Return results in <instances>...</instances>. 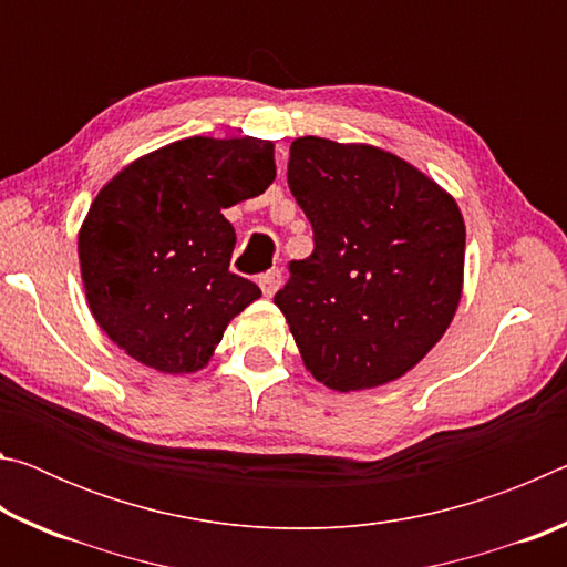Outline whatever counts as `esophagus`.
<instances>
[{
	"instance_id": "esophagus-1",
	"label": "esophagus",
	"mask_w": 567,
	"mask_h": 567,
	"mask_svg": "<svg viewBox=\"0 0 567 567\" xmlns=\"http://www.w3.org/2000/svg\"><path fill=\"white\" fill-rule=\"evenodd\" d=\"M282 285V272L280 270H270L260 275V287H262V295L265 297H272L277 290H280Z\"/></svg>"
}]
</instances>
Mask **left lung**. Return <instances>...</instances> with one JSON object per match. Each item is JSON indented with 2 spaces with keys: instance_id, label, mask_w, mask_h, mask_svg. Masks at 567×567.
<instances>
[{
  "instance_id": "1",
  "label": "left lung",
  "mask_w": 567,
  "mask_h": 567,
  "mask_svg": "<svg viewBox=\"0 0 567 567\" xmlns=\"http://www.w3.org/2000/svg\"><path fill=\"white\" fill-rule=\"evenodd\" d=\"M287 185L315 233L275 295L305 368L330 390L410 372L463 297L465 223L450 192L392 152L300 137Z\"/></svg>"
}]
</instances>
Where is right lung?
<instances>
[{"label": "right lung", "instance_id": "obj_1", "mask_svg": "<svg viewBox=\"0 0 567 567\" xmlns=\"http://www.w3.org/2000/svg\"><path fill=\"white\" fill-rule=\"evenodd\" d=\"M272 179L275 145L257 137H187L120 169L76 235L102 332L157 372L203 370L227 324L262 295L229 272L237 235L223 209Z\"/></svg>", "mask_w": 567, "mask_h": 567}]
</instances>
